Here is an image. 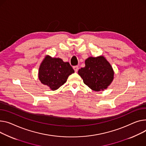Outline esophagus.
I'll return each mask as SVG.
<instances>
[{
    "label": "esophagus",
    "mask_w": 146,
    "mask_h": 146,
    "mask_svg": "<svg viewBox=\"0 0 146 146\" xmlns=\"http://www.w3.org/2000/svg\"><path fill=\"white\" fill-rule=\"evenodd\" d=\"M73 69H74L75 72H77V71H78L79 68V66H74V67H73Z\"/></svg>",
    "instance_id": "34e87169"
}]
</instances>
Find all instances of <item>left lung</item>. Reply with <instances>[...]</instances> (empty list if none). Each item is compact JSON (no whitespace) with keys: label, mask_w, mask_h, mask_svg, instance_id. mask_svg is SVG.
<instances>
[{"label":"left lung","mask_w":146,"mask_h":146,"mask_svg":"<svg viewBox=\"0 0 146 146\" xmlns=\"http://www.w3.org/2000/svg\"><path fill=\"white\" fill-rule=\"evenodd\" d=\"M85 65L78 71L84 83L96 92L108 88L113 80L114 72L105 58L90 57L85 60Z\"/></svg>","instance_id":"obj_1"}]
</instances>
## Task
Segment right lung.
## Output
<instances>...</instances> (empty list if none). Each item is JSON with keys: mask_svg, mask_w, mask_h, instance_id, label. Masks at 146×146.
<instances>
[{"mask_svg": "<svg viewBox=\"0 0 146 146\" xmlns=\"http://www.w3.org/2000/svg\"><path fill=\"white\" fill-rule=\"evenodd\" d=\"M74 72L69 62L47 56L40 66L38 79L42 83L55 90L66 83L69 76Z\"/></svg>", "mask_w": 146, "mask_h": 146, "instance_id": "1", "label": "right lung"}]
</instances>
